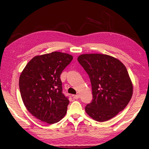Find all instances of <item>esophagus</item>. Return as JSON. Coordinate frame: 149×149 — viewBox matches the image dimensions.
I'll use <instances>...</instances> for the list:
<instances>
[{
    "mask_svg": "<svg viewBox=\"0 0 149 149\" xmlns=\"http://www.w3.org/2000/svg\"><path fill=\"white\" fill-rule=\"evenodd\" d=\"M73 97L75 99H78L79 98V95H73Z\"/></svg>",
    "mask_w": 149,
    "mask_h": 149,
    "instance_id": "34e87169",
    "label": "esophagus"
}]
</instances>
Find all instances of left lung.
I'll use <instances>...</instances> for the list:
<instances>
[{"instance_id":"8db88e82","label":"left lung","mask_w":149,"mask_h":149,"mask_svg":"<svg viewBox=\"0 0 149 149\" xmlns=\"http://www.w3.org/2000/svg\"><path fill=\"white\" fill-rule=\"evenodd\" d=\"M77 60L91 83L93 100L85 107V112L100 122L114 118L124 109L133 95V84L124 64L104 54H83Z\"/></svg>"}]
</instances>
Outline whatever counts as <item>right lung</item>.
<instances>
[{
	"mask_svg": "<svg viewBox=\"0 0 149 149\" xmlns=\"http://www.w3.org/2000/svg\"><path fill=\"white\" fill-rule=\"evenodd\" d=\"M73 59L61 52L35 56L20 74V94L27 110L37 119L52 124L67 112L69 100L62 92L60 74Z\"/></svg>",
	"mask_w": 149,
	"mask_h": 149,
	"instance_id": "obj_1",
	"label": "right lung"
}]
</instances>
